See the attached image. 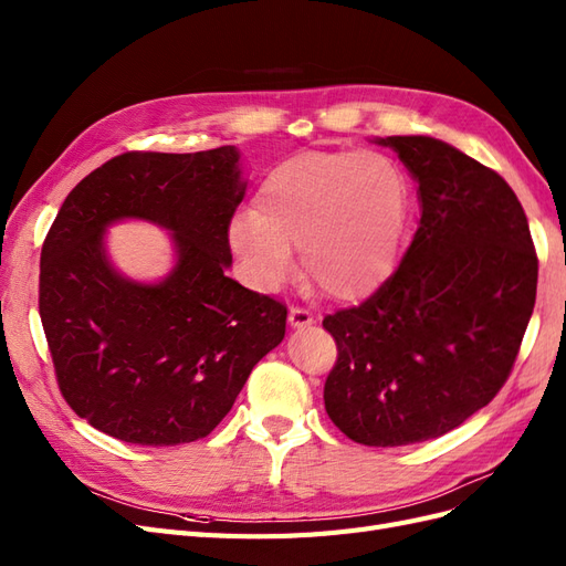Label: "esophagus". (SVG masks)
I'll return each instance as SVG.
<instances>
[{"mask_svg": "<svg viewBox=\"0 0 566 566\" xmlns=\"http://www.w3.org/2000/svg\"><path fill=\"white\" fill-rule=\"evenodd\" d=\"M287 323L293 325V328H306V325L314 323V316H312V312L302 310V306H290Z\"/></svg>", "mask_w": 566, "mask_h": 566, "instance_id": "34e87169", "label": "esophagus"}]
</instances>
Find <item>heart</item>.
Instances as JSON below:
<instances>
[{
	"instance_id": "heart-1",
	"label": "heart",
	"mask_w": 566,
	"mask_h": 566,
	"mask_svg": "<svg viewBox=\"0 0 566 566\" xmlns=\"http://www.w3.org/2000/svg\"><path fill=\"white\" fill-rule=\"evenodd\" d=\"M408 212V177L387 153L312 150L271 169L254 214L235 217L231 241L264 287L285 281L290 250H300L321 293L358 300L397 266Z\"/></svg>"
}]
</instances>
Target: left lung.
<instances>
[{"mask_svg": "<svg viewBox=\"0 0 566 566\" xmlns=\"http://www.w3.org/2000/svg\"><path fill=\"white\" fill-rule=\"evenodd\" d=\"M418 181L420 227L399 269L323 318L337 361L323 401L364 447L455 430L501 391L536 304L538 256L507 181L432 136H387Z\"/></svg>", "mask_w": 566, "mask_h": 566, "instance_id": "left-lung-1", "label": "left lung"}]
</instances>
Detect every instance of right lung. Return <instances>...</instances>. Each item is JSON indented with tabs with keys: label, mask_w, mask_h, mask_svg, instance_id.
Listing matches in <instances>:
<instances>
[{
	"label": "right lung",
	"mask_w": 566,
	"mask_h": 566,
	"mask_svg": "<svg viewBox=\"0 0 566 566\" xmlns=\"http://www.w3.org/2000/svg\"><path fill=\"white\" fill-rule=\"evenodd\" d=\"M238 150H129L96 167L51 224L40 316L59 389L96 430L139 447L208 437L254 364L281 345L285 304L227 276L229 224L245 186ZM146 218L174 231L178 264L160 284L109 266L103 231Z\"/></svg>",
	"instance_id": "right-lung-1"
}]
</instances>
